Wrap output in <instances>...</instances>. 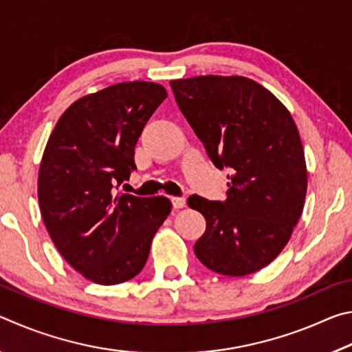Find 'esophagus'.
<instances>
[{
    "label": "esophagus",
    "instance_id": "1",
    "mask_svg": "<svg viewBox=\"0 0 352 352\" xmlns=\"http://www.w3.org/2000/svg\"><path fill=\"white\" fill-rule=\"evenodd\" d=\"M172 205H174L175 210H180V208L186 205V199H184V197H172Z\"/></svg>",
    "mask_w": 352,
    "mask_h": 352
}]
</instances>
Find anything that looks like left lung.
Returning <instances> with one entry per match:
<instances>
[{
    "mask_svg": "<svg viewBox=\"0 0 352 352\" xmlns=\"http://www.w3.org/2000/svg\"><path fill=\"white\" fill-rule=\"evenodd\" d=\"M177 105L217 169H230L223 201L190 195L206 230L194 252L208 269L245 276L276 258L302 212L307 172L289 110L242 76L170 80Z\"/></svg>",
    "mask_w": 352,
    "mask_h": 352,
    "instance_id": "left-lung-1",
    "label": "left lung"
}]
</instances>
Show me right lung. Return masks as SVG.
Segmentation results:
<instances>
[{
  "label": "right lung",
  "mask_w": 352,
  "mask_h": 352,
  "mask_svg": "<svg viewBox=\"0 0 352 352\" xmlns=\"http://www.w3.org/2000/svg\"><path fill=\"white\" fill-rule=\"evenodd\" d=\"M166 98L160 83H116L76 100L47 140L38 172L41 217L58 253L93 283L138 275L170 212L166 197L118 192L136 169L142 129Z\"/></svg>",
  "instance_id": "right-lung-1"
}]
</instances>
